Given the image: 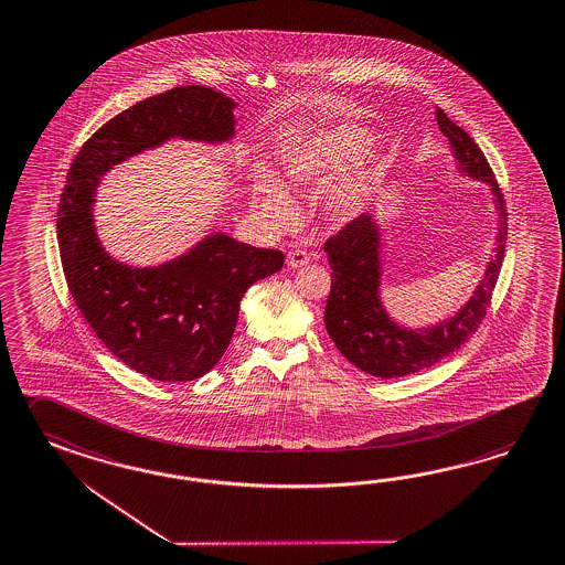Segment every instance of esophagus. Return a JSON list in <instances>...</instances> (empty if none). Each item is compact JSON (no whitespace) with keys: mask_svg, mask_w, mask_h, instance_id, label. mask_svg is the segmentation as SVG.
I'll use <instances>...</instances> for the list:
<instances>
[{"mask_svg":"<svg viewBox=\"0 0 565 565\" xmlns=\"http://www.w3.org/2000/svg\"><path fill=\"white\" fill-rule=\"evenodd\" d=\"M309 260H311V254L307 249H301V247H295L287 254V264L290 268H301Z\"/></svg>","mask_w":565,"mask_h":565,"instance_id":"1","label":"esophagus"}]
</instances>
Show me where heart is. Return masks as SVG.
<instances>
[{
  "instance_id": "1",
  "label": "heart",
  "mask_w": 565,
  "mask_h": 565,
  "mask_svg": "<svg viewBox=\"0 0 565 565\" xmlns=\"http://www.w3.org/2000/svg\"><path fill=\"white\" fill-rule=\"evenodd\" d=\"M369 146V135L356 127L340 125L321 129L313 137H309L299 149H295V153L287 161V170L297 184L321 186L350 172L364 158ZM371 182V172L352 178L342 194V204L354 206L359 203ZM256 194L268 215H273L278 223H287L292 217L295 204L289 190L275 174L262 172L256 178Z\"/></svg>"
}]
</instances>
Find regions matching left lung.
I'll list each match as a JSON object with an SVG mask.
<instances>
[{
	"label": "left lung",
	"instance_id": "1",
	"mask_svg": "<svg viewBox=\"0 0 565 565\" xmlns=\"http://www.w3.org/2000/svg\"><path fill=\"white\" fill-rule=\"evenodd\" d=\"M436 122L449 139L461 170L488 182L500 211V233L492 262L476 295L463 309L426 330H407L391 321L379 301V230L373 217L364 213L347 223L326 242L332 268V289L326 303V330L335 348L361 371L381 379L412 375L445 361L455 350L467 344L492 303L493 289L500 276L507 247L508 213L504 194L498 186L490 163L478 143L450 120L443 108H436Z\"/></svg>",
	"mask_w": 565,
	"mask_h": 565
}]
</instances>
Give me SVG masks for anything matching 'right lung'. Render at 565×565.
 I'll use <instances>...</instances> for the list:
<instances>
[{
  "mask_svg": "<svg viewBox=\"0 0 565 565\" xmlns=\"http://www.w3.org/2000/svg\"><path fill=\"white\" fill-rule=\"evenodd\" d=\"M232 98L180 86L137 102L96 130L67 172L57 213L58 254L73 301L116 359L166 383L209 373L232 342L239 301L275 275L285 254L215 233L158 268H130L100 246L92 204L98 180L118 161L172 137L227 141Z\"/></svg>",
  "mask_w": 565,
  "mask_h": 565,
  "instance_id": "1",
  "label": "right lung"
}]
</instances>
